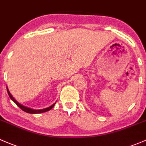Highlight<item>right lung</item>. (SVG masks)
Returning a JSON list of instances; mask_svg holds the SVG:
<instances>
[{
	"mask_svg": "<svg viewBox=\"0 0 146 146\" xmlns=\"http://www.w3.org/2000/svg\"><path fill=\"white\" fill-rule=\"evenodd\" d=\"M7 93H8V95H9V96H10V99H11L15 103V104H17V106H19V108H20L21 110H24V112H26V113H31V114H36V113H44V112H47V111H48V110H51L52 108L53 107H54V106L55 104H56V102H55L54 104H52V106H50V107H48V108H44V109H40V110H34V109H32V108H27V107L21 105V104H19V103H18L17 101L16 100H15V99H14L13 96H12V95H11V94H10V91H9V90H8V89H7Z\"/></svg>",
	"mask_w": 146,
	"mask_h": 146,
	"instance_id": "obj_1",
	"label": "right lung"
}]
</instances>
